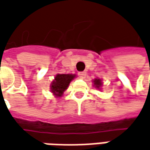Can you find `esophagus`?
I'll list each match as a JSON object with an SVG mask.
<instances>
[{"label": "esophagus", "mask_w": 150, "mask_h": 150, "mask_svg": "<svg viewBox=\"0 0 150 150\" xmlns=\"http://www.w3.org/2000/svg\"><path fill=\"white\" fill-rule=\"evenodd\" d=\"M86 75H87V73L85 72H78V76L80 77L81 78H85V77H86Z\"/></svg>", "instance_id": "obj_1"}]
</instances>
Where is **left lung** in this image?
I'll return each instance as SVG.
<instances>
[{
    "instance_id": "8db88e82",
    "label": "left lung",
    "mask_w": 150,
    "mask_h": 150,
    "mask_svg": "<svg viewBox=\"0 0 150 150\" xmlns=\"http://www.w3.org/2000/svg\"><path fill=\"white\" fill-rule=\"evenodd\" d=\"M93 83H94V85H95L97 88H99L101 85H102L100 79H95V80L93 81Z\"/></svg>"
}]
</instances>
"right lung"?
Returning <instances> with one entry per match:
<instances>
[{
	"label": "right lung",
	"instance_id": "obj_1",
	"mask_svg": "<svg viewBox=\"0 0 150 150\" xmlns=\"http://www.w3.org/2000/svg\"><path fill=\"white\" fill-rule=\"evenodd\" d=\"M75 78L73 74H57L51 86L52 92L57 96H62L70 82Z\"/></svg>",
	"mask_w": 150,
	"mask_h": 150
}]
</instances>
